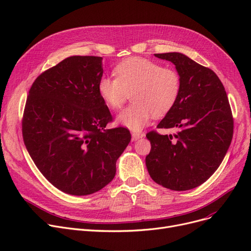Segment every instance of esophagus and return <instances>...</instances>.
Returning <instances> with one entry per match:
<instances>
[{
    "instance_id": "34e87169",
    "label": "esophagus",
    "mask_w": 251,
    "mask_h": 251,
    "mask_svg": "<svg viewBox=\"0 0 251 251\" xmlns=\"http://www.w3.org/2000/svg\"><path fill=\"white\" fill-rule=\"evenodd\" d=\"M143 136H144L143 133H140V132H133V133H132V140H133V141H136V140H138L139 138H142Z\"/></svg>"
}]
</instances>
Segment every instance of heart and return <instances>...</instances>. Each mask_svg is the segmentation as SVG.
I'll list each match as a JSON object with an SVG mask.
<instances>
[{
    "mask_svg": "<svg viewBox=\"0 0 251 251\" xmlns=\"http://www.w3.org/2000/svg\"><path fill=\"white\" fill-rule=\"evenodd\" d=\"M115 77L102 76L98 84L99 95L107 107L120 110L131 94L132 103L117 117V122L138 132L152 117L167 115L177 103L182 89L181 76L173 68L159 63L130 58L118 64Z\"/></svg>",
    "mask_w": 251,
    "mask_h": 251,
    "instance_id": "1",
    "label": "heart"
}]
</instances>
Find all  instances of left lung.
<instances>
[{
	"label": "left lung",
	"instance_id": "left-lung-1",
	"mask_svg": "<svg viewBox=\"0 0 251 251\" xmlns=\"http://www.w3.org/2000/svg\"><path fill=\"white\" fill-rule=\"evenodd\" d=\"M172 62L181 76L180 98L157 125L177 128L174 135L147 134L151 150L146 157L151 179L160 185L184 191L201 185L225 157L234 122L228 97L217 74L181 52L154 54Z\"/></svg>",
	"mask_w": 251,
	"mask_h": 251
}]
</instances>
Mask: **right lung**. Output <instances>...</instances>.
<instances>
[{"instance_id":"right-lung-1","label":"right lung","mask_w":251,"mask_h":251,"mask_svg":"<svg viewBox=\"0 0 251 251\" xmlns=\"http://www.w3.org/2000/svg\"><path fill=\"white\" fill-rule=\"evenodd\" d=\"M101 61L94 56L63 60L35 79L26 100L25 147L49 182L71 195L108 185L131 140L124 127L105 129L113 118L98 90Z\"/></svg>"}]
</instances>
